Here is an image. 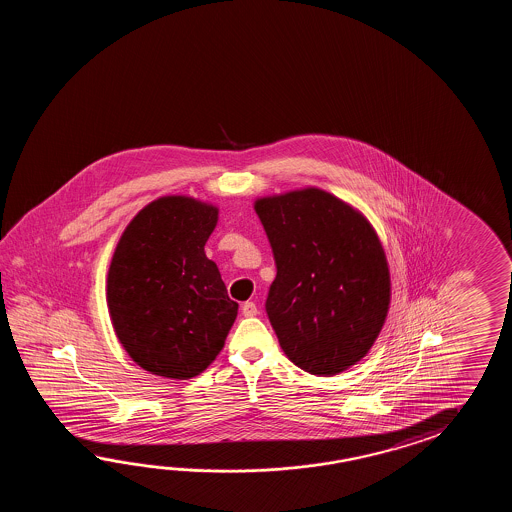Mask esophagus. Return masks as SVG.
<instances>
[{
  "instance_id": "34e87169",
  "label": "esophagus",
  "mask_w": 512,
  "mask_h": 512,
  "mask_svg": "<svg viewBox=\"0 0 512 512\" xmlns=\"http://www.w3.org/2000/svg\"><path fill=\"white\" fill-rule=\"evenodd\" d=\"M241 313L245 316H256L258 315V307L254 302H245V304H241Z\"/></svg>"
}]
</instances>
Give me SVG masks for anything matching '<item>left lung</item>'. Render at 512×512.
Masks as SVG:
<instances>
[{"label":"left lung","instance_id":"obj_1","mask_svg":"<svg viewBox=\"0 0 512 512\" xmlns=\"http://www.w3.org/2000/svg\"><path fill=\"white\" fill-rule=\"evenodd\" d=\"M254 208L276 263L265 311L283 353L313 375L348 370L370 351L390 305L375 230L318 188L263 197Z\"/></svg>","mask_w":512,"mask_h":512}]
</instances>
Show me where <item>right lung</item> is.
Wrapping results in <instances>:
<instances>
[{
  "label": "right lung",
  "mask_w": 512,
  "mask_h": 512,
  "mask_svg": "<svg viewBox=\"0 0 512 512\" xmlns=\"http://www.w3.org/2000/svg\"><path fill=\"white\" fill-rule=\"evenodd\" d=\"M218 208L166 196L124 230L108 274V305L120 344L153 375L190 379L207 370L238 315L205 243Z\"/></svg>",
  "instance_id": "right-lung-1"
}]
</instances>
